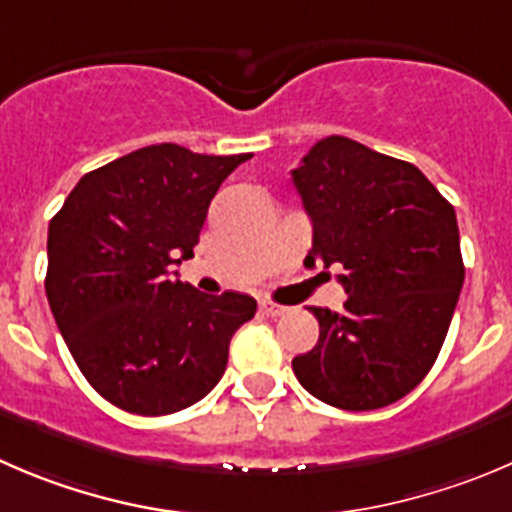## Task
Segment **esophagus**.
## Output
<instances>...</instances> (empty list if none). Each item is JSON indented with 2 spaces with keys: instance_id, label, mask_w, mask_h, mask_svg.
<instances>
[{
  "instance_id": "34e87169",
  "label": "esophagus",
  "mask_w": 512,
  "mask_h": 512,
  "mask_svg": "<svg viewBox=\"0 0 512 512\" xmlns=\"http://www.w3.org/2000/svg\"><path fill=\"white\" fill-rule=\"evenodd\" d=\"M260 312L267 317H280V315H285L287 307L277 305V302H260Z\"/></svg>"
}]
</instances>
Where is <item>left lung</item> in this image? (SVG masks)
Masks as SVG:
<instances>
[{"label":"left lung","instance_id":"obj_1","mask_svg":"<svg viewBox=\"0 0 512 512\" xmlns=\"http://www.w3.org/2000/svg\"><path fill=\"white\" fill-rule=\"evenodd\" d=\"M292 185L312 220L305 267H342L345 310L310 307L320 340L292 360L310 395L377 410L430 372L465 280L455 210L415 165L347 137L315 142Z\"/></svg>","mask_w":512,"mask_h":512}]
</instances>
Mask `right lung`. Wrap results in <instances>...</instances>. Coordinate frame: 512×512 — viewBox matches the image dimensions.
Here are the masks:
<instances>
[{
	"mask_svg": "<svg viewBox=\"0 0 512 512\" xmlns=\"http://www.w3.org/2000/svg\"><path fill=\"white\" fill-rule=\"evenodd\" d=\"M250 155L150 145L77 182L49 222V307L87 382L117 408L170 415L205 398L255 297L177 280L207 207Z\"/></svg>",
	"mask_w": 512,
	"mask_h": 512,
	"instance_id": "1",
	"label": "right lung"
}]
</instances>
